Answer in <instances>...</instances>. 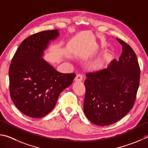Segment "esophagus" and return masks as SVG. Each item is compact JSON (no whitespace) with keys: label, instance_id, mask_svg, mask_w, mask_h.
I'll list each match as a JSON object with an SVG mask.
<instances>
[{"label":"esophagus","instance_id":"obj_1","mask_svg":"<svg viewBox=\"0 0 148 148\" xmlns=\"http://www.w3.org/2000/svg\"><path fill=\"white\" fill-rule=\"evenodd\" d=\"M74 80H75V81H76V82L81 81H82V76L81 74H77Z\"/></svg>","mask_w":148,"mask_h":148}]
</instances>
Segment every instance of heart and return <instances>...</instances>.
Segmentation results:
<instances>
[{
    "label": "heart",
    "instance_id": "1",
    "mask_svg": "<svg viewBox=\"0 0 148 148\" xmlns=\"http://www.w3.org/2000/svg\"><path fill=\"white\" fill-rule=\"evenodd\" d=\"M111 58V55L110 54L107 53L101 56L99 58L92 62L90 65V67L93 70H100L104 67Z\"/></svg>",
    "mask_w": 148,
    "mask_h": 148
}]
</instances>
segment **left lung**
Instances as JSON below:
<instances>
[{"instance_id":"obj_1","label":"left lung","mask_w":148,"mask_h":148,"mask_svg":"<svg viewBox=\"0 0 148 148\" xmlns=\"http://www.w3.org/2000/svg\"><path fill=\"white\" fill-rule=\"evenodd\" d=\"M119 58L107 68L86 75L84 112L92 123L105 126L123 118L133 108L140 84V69L136 54L125 41Z\"/></svg>"}]
</instances>
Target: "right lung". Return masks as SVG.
Returning <instances> with one entry per match:
<instances>
[{
  "label": "right lung",
  "mask_w": 148,
  "mask_h": 148,
  "mask_svg": "<svg viewBox=\"0 0 148 148\" xmlns=\"http://www.w3.org/2000/svg\"><path fill=\"white\" fill-rule=\"evenodd\" d=\"M59 36L57 29L34 34L17 48L9 68L12 101L24 114L40 118L51 112L76 75L62 73L44 60L43 51Z\"/></svg>",
  "instance_id": "1"
}]
</instances>
